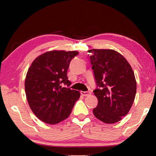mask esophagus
<instances>
[{
    "instance_id": "esophagus-1",
    "label": "esophagus",
    "mask_w": 156,
    "mask_h": 156,
    "mask_svg": "<svg viewBox=\"0 0 156 156\" xmlns=\"http://www.w3.org/2000/svg\"><path fill=\"white\" fill-rule=\"evenodd\" d=\"M80 94H81L82 96H89V95L91 94V92L81 91H80Z\"/></svg>"
}]
</instances>
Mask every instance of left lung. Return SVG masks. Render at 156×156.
Instances as JSON below:
<instances>
[{"mask_svg": "<svg viewBox=\"0 0 156 156\" xmlns=\"http://www.w3.org/2000/svg\"><path fill=\"white\" fill-rule=\"evenodd\" d=\"M92 69L97 86L94 91L98 100L93 113L98 119L113 124L131 109L136 93L134 72L127 60L113 49H90Z\"/></svg>", "mask_w": 156, "mask_h": 156, "instance_id": "1", "label": "left lung"}]
</instances>
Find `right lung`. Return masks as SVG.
I'll use <instances>...</instances> for the list:
<instances>
[{
    "mask_svg": "<svg viewBox=\"0 0 156 156\" xmlns=\"http://www.w3.org/2000/svg\"><path fill=\"white\" fill-rule=\"evenodd\" d=\"M78 54L77 51H46L29 67L25 81L26 97L31 111L43 122L55 125L67 119L80 98L78 91L60 85H70L67 69Z\"/></svg>",
    "mask_w": 156,
    "mask_h": 156,
    "instance_id": "1",
    "label": "right lung"
}]
</instances>
